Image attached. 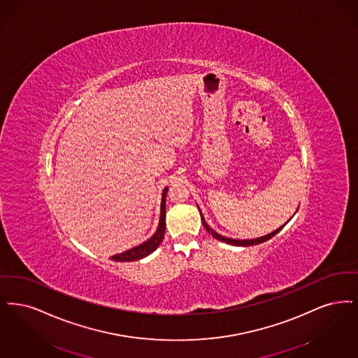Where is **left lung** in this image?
<instances>
[{"label": "left lung", "instance_id": "8db88e82", "mask_svg": "<svg viewBox=\"0 0 358 358\" xmlns=\"http://www.w3.org/2000/svg\"><path fill=\"white\" fill-rule=\"evenodd\" d=\"M198 206V204H196ZM198 210H199V213H201V218H202L203 226H204V229L207 230V233L211 234L214 238H217L218 241L220 242H224V243H229V245H233V246H243V248H248V246H254V245H259V243H264L266 241H268V239H271L274 235H277V234L280 233V230L285 227V224L290 220H287L285 224H282L280 229H277V230H274L273 233L267 234V235H264V236H259V238H254V239H233V238H227V236H223V235H220V234L217 233L215 230H213L208 224H207V222L204 220L203 218L202 211H201V208H199V206H198Z\"/></svg>", "mask_w": 358, "mask_h": 358}]
</instances>
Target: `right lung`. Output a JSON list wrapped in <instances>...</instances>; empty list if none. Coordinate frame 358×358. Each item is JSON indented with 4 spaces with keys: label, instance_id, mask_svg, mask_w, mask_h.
I'll return each mask as SVG.
<instances>
[{
    "label": "right lung",
    "instance_id": "right-lung-1",
    "mask_svg": "<svg viewBox=\"0 0 358 358\" xmlns=\"http://www.w3.org/2000/svg\"><path fill=\"white\" fill-rule=\"evenodd\" d=\"M167 191H169V187H166L163 189V194H162L160 218H159V224H157L155 234L150 239L143 242L139 246H135V248L127 250V251L122 252V254H116V255L110 257L112 261H115V262H134V261H139V259L145 258L147 255L152 254L159 248L160 242L164 238V231H166V196H167Z\"/></svg>",
    "mask_w": 358,
    "mask_h": 358
}]
</instances>
